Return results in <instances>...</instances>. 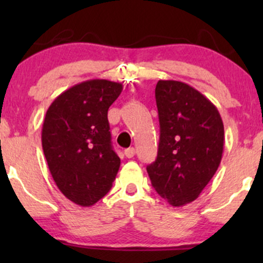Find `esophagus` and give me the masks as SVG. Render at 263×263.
Listing matches in <instances>:
<instances>
[{
  "instance_id": "esophagus-1",
  "label": "esophagus",
  "mask_w": 263,
  "mask_h": 263,
  "mask_svg": "<svg viewBox=\"0 0 263 263\" xmlns=\"http://www.w3.org/2000/svg\"><path fill=\"white\" fill-rule=\"evenodd\" d=\"M135 153H136V149L134 147H129V148L125 149V156L127 157V158H132V157L135 156Z\"/></svg>"
}]
</instances>
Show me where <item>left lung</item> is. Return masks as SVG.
Listing matches in <instances>:
<instances>
[{
    "label": "left lung",
    "instance_id": "8db88e82",
    "mask_svg": "<svg viewBox=\"0 0 263 263\" xmlns=\"http://www.w3.org/2000/svg\"><path fill=\"white\" fill-rule=\"evenodd\" d=\"M156 102L161 135L147 173L164 200L183 206L199 197L218 171L224 123L215 105L182 81L159 80Z\"/></svg>",
    "mask_w": 263,
    "mask_h": 263
}]
</instances>
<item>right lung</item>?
<instances>
[{
  "label": "right lung",
  "instance_id": "obj_1",
  "mask_svg": "<svg viewBox=\"0 0 263 263\" xmlns=\"http://www.w3.org/2000/svg\"><path fill=\"white\" fill-rule=\"evenodd\" d=\"M122 84L92 79L71 86L52 102L42 146L54 182L69 200L91 206L107 194L120 168L111 144L108 107Z\"/></svg>",
  "mask_w": 263,
  "mask_h": 263
}]
</instances>
